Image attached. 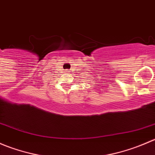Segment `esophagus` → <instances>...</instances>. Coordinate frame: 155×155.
<instances>
[{
    "instance_id": "34e87169",
    "label": "esophagus",
    "mask_w": 155,
    "mask_h": 155,
    "mask_svg": "<svg viewBox=\"0 0 155 155\" xmlns=\"http://www.w3.org/2000/svg\"><path fill=\"white\" fill-rule=\"evenodd\" d=\"M67 72H68V73H70V70H67Z\"/></svg>"
}]
</instances>
